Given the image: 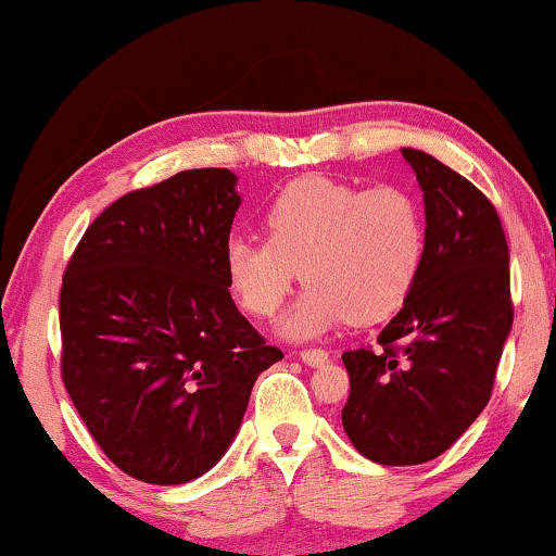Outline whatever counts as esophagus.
I'll use <instances>...</instances> for the list:
<instances>
[{"instance_id":"obj_1","label":"esophagus","mask_w":556,"mask_h":556,"mask_svg":"<svg viewBox=\"0 0 556 556\" xmlns=\"http://www.w3.org/2000/svg\"><path fill=\"white\" fill-rule=\"evenodd\" d=\"M299 359L303 364H308V367H321V364L329 362V354L324 352V349H303L299 354Z\"/></svg>"}]
</instances>
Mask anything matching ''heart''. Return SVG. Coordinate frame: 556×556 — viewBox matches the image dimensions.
I'll return each mask as SVG.
<instances>
[{
	"instance_id": "obj_1",
	"label": "heart",
	"mask_w": 556,
	"mask_h": 556,
	"mask_svg": "<svg viewBox=\"0 0 556 556\" xmlns=\"http://www.w3.org/2000/svg\"><path fill=\"white\" fill-rule=\"evenodd\" d=\"M268 240L232 235L225 242L227 286L248 314L268 318L299 276L306 293L280 331L311 339L352 321L375 326L413 293L425 257V219L397 187H359L303 177L273 197L263 217Z\"/></svg>"
}]
</instances>
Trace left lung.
Instances as JSON below:
<instances>
[{
	"label": "left lung",
	"mask_w": 556,
	"mask_h": 556,
	"mask_svg": "<svg viewBox=\"0 0 556 556\" xmlns=\"http://www.w3.org/2000/svg\"><path fill=\"white\" fill-rule=\"evenodd\" d=\"M425 202V257L379 352H344L346 438L379 466L445 453L489 405L511 333L508 245L493 204L420 149H402Z\"/></svg>",
	"instance_id": "8db88e82"
}]
</instances>
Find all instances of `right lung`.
Segmentation results:
<instances>
[{"label":"right lung","instance_id":"obj_1","mask_svg":"<svg viewBox=\"0 0 556 556\" xmlns=\"http://www.w3.org/2000/svg\"><path fill=\"white\" fill-rule=\"evenodd\" d=\"M230 169L128 192L83 235L60 291L63 382L101 451L143 483H189L238 435L261 371L283 359L235 306Z\"/></svg>","mask_w":556,"mask_h":556}]
</instances>
